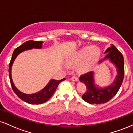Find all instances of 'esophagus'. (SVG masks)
Here are the masks:
<instances>
[{
	"label": "esophagus",
	"instance_id": "1",
	"mask_svg": "<svg viewBox=\"0 0 133 133\" xmlns=\"http://www.w3.org/2000/svg\"><path fill=\"white\" fill-rule=\"evenodd\" d=\"M71 79L72 81H79V78L77 77V76H72Z\"/></svg>",
	"mask_w": 133,
	"mask_h": 133
}]
</instances>
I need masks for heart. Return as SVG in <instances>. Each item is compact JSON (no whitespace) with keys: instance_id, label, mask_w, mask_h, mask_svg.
<instances>
[{"instance_id":"1","label":"heart","mask_w":133,"mask_h":133,"mask_svg":"<svg viewBox=\"0 0 133 133\" xmlns=\"http://www.w3.org/2000/svg\"><path fill=\"white\" fill-rule=\"evenodd\" d=\"M100 49L97 47L87 46L76 52L68 58V63L71 65L79 64L77 70L79 72H86L89 70L99 59Z\"/></svg>"}]
</instances>
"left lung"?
Listing matches in <instances>:
<instances>
[{
  "label": "left lung",
  "instance_id": "obj_1",
  "mask_svg": "<svg viewBox=\"0 0 133 133\" xmlns=\"http://www.w3.org/2000/svg\"><path fill=\"white\" fill-rule=\"evenodd\" d=\"M105 53H106V56L100 61L109 59L116 66L117 75L114 83L101 89L96 87L94 84L93 72H88L80 76L79 81L86 86V91L82 96V98L89 104H99L109 101L118 92L124 79V64L123 54L113 45L108 48Z\"/></svg>",
  "mask_w": 133,
  "mask_h": 133
}]
</instances>
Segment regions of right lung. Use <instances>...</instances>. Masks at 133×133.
Returning a JSON list of instances; mask_svg holds the SVG:
<instances>
[{"instance_id":"add662e5","label":"right lung","mask_w":133,"mask_h":133,"mask_svg":"<svg viewBox=\"0 0 133 133\" xmlns=\"http://www.w3.org/2000/svg\"><path fill=\"white\" fill-rule=\"evenodd\" d=\"M42 41H34L32 40L26 41L24 44L17 47L16 49L14 51L12 56L11 60H10V63L9 65V78H10V84H11L12 88L14 92L16 93V94L20 99H21L24 101L26 103L30 104H42L45 103L47 101H48L51 98V97L54 94L56 89H57L58 85L61 82L65 80V78L61 79V80H54L52 79L49 82L48 84L43 89L41 90V91L37 93L32 94H24L21 91H19L16 86L14 84L12 79L11 77V68L12 65L15 59H16L17 55L20 54L22 52L25 51V50L30 49L32 48L36 49H41L42 47Z\"/></svg>"}]
</instances>
